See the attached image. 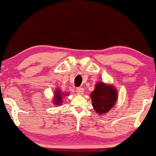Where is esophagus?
<instances>
[{"mask_svg":"<svg viewBox=\"0 0 156 156\" xmlns=\"http://www.w3.org/2000/svg\"><path fill=\"white\" fill-rule=\"evenodd\" d=\"M76 93H77L78 95H83V89L82 87H78V88H76Z\"/></svg>","mask_w":156,"mask_h":156,"instance_id":"34e87169","label":"esophagus"}]
</instances>
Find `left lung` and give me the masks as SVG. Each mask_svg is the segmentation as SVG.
Listing matches in <instances>:
<instances>
[{"label":"left lung","mask_w":156,"mask_h":156,"mask_svg":"<svg viewBox=\"0 0 156 156\" xmlns=\"http://www.w3.org/2000/svg\"><path fill=\"white\" fill-rule=\"evenodd\" d=\"M92 105L99 115L107 114L114 107L117 101L118 93L113 85L102 81L96 83L95 89L90 94Z\"/></svg>","instance_id":"left-lung-1"}]
</instances>
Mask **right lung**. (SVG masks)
Segmentation results:
<instances>
[{
  "instance_id": "1",
  "label": "right lung",
  "mask_w": 156,
  "mask_h": 156,
  "mask_svg": "<svg viewBox=\"0 0 156 156\" xmlns=\"http://www.w3.org/2000/svg\"><path fill=\"white\" fill-rule=\"evenodd\" d=\"M69 95V93H66V92H63L59 88H56V90L54 92V96H53V102L54 105H60L62 103L63 98H65V96Z\"/></svg>"
}]
</instances>
